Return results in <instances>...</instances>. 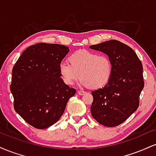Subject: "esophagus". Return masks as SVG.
I'll list each match as a JSON object with an SVG mask.
<instances>
[{"mask_svg": "<svg viewBox=\"0 0 156 156\" xmlns=\"http://www.w3.org/2000/svg\"><path fill=\"white\" fill-rule=\"evenodd\" d=\"M78 94H80V95H83L84 93H85V92H84L83 90H78Z\"/></svg>", "mask_w": 156, "mask_h": 156, "instance_id": "1", "label": "esophagus"}]
</instances>
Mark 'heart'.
<instances>
[{"instance_id": "obj_1", "label": "heart", "mask_w": 156, "mask_h": 156, "mask_svg": "<svg viewBox=\"0 0 156 156\" xmlns=\"http://www.w3.org/2000/svg\"><path fill=\"white\" fill-rule=\"evenodd\" d=\"M69 63L59 64V73L63 81L72 85L78 78L80 84L96 89L105 87L111 79L113 64L108 56L96 52L80 51L69 58Z\"/></svg>"}]
</instances>
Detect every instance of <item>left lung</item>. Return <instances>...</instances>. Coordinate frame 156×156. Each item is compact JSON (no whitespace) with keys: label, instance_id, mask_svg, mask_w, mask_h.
<instances>
[{"label":"left lung","instance_id":"obj_1","mask_svg":"<svg viewBox=\"0 0 156 156\" xmlns=\"http://www.w3.org/2000/svg\"><path fill=\"white\" fill-rule=\"evenodd\" d=\"M89 48L106 54L113 64L108 83L92 92L91 113L100 124L117 126L139 107V96L144 85L142 64L131 48L114 39L91 45Z\"/></svg>","mask_w":156,"mask_h":156}]
</instances>
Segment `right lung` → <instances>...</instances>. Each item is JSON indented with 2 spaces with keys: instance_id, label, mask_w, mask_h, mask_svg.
<instances>
[{
  "instance_id": "right-lung-1",
  "label": "right lung",
  "mask_w": 156,
  "mask_h": 156,
  "mask_svg": "<svg viewBox=\"0 0 156 156\" xmlns=\"http://www.w3.org/2000/svg\"><path fill=\"white\" fill-rule=\"evenodd\" d=\"M69 49L59 44L38 43L26 48L12 69L10 90L15 112L38 129L60 119L76 90L61 78L59 64Z\"/></svg>"
}]
</instances>
